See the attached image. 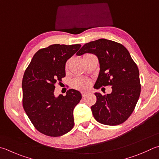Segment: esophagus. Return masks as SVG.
<instances>
[{
    "mask_svg": "<svg viewBox=\"0 0 159 159\" xmlns=\"http://www.w3.org/2000/svg\"><path fill=\"white\" fill-rule=\"evenodd\" d=\"M82 93V97L84 98V97H85L86 95V94H87V93L86 92H84V91H82V92H81Z\"/></svg>",
    "mask_w": 159,
    "mask_h": 159,
    "instance_id": "1",
    "label": "esophagus"
}]
</instances>
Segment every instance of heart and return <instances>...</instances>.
Returning a JSON list of instances; mask_svg holds the SVG:
<instances>
[{
	"mask_svg": "<svg viewBox=\"0 0 159 159\" xmlns=\"http://www.w3.org/2000/svg\"><path fill=\"white\" fill-rule=\"evenodd\" d=\"M89 54H86L83 57V59L85 57L86 55H89ZM67 68V65H66ZM91 85V81L89 79L85 78V77H77L72 81V86L74 89L80 90V91H86L88 90L90 86Z\"/></svg>",
	"mask_w": 159,
	"mask_h": 159,
	"instance_id": "b5f03b06",
	"label": "heart"
}]
</instances>
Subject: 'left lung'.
Here are the masks:
<instances>
[{"instance_id": "obj_1", "label": "left lung", "mask_w": 159, "mask_h": 159, "mask_svg": "<svg viewBox=\"0 0 159 159\" xmlns=\"http://www.w3.org/2000/svg\"><path fill=\"white\" fill-rule=\"evenodd\" d=\"M85 53L93 54L99 60L100 73L95 88L112 86L110 94L95 93L97 101L91 107L93 117L103 125L123 123L134 111L140 94L137 65L124 46L105 39L84 44L77 55Z\"/></svg>"}]
</instances>
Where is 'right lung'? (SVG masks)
Here are the masks:
<instances>
[{
  "mask_svg": "<svg viewBox=\"0 0 159 159\" xmlns=\"http://www.w3.org/2000/svg\"><path fill=\"white\" fill-rule=\"evenodd\" d=\"M80 44H53L33 56L22 81L23 107L34 127L45 135L60 136L74 126L73 110L82 99L80 92L69 89L55 96V84L66 76V63Z\"/></svg>",
  "mask_w": 159,
  "mask_h": 159,
  "instance_id": "add662e5",
  "label": "right lung"
}]
</instances>
